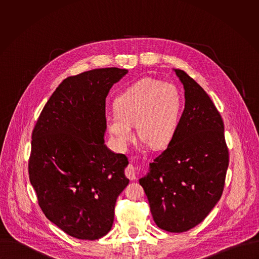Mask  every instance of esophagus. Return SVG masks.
<instances>
[{"label": "esophagus", "instance_id": "34e87169", "mask_svg": "<svg viewBox=\"0 0 259 259\" xmlns=\"http://www.w3.org/2000/svg\"><path fill=\"white\" fill-rule=\"evenodd\" d=\"M137 174H138V167L132 163L128 164V166L125 168V176L132 181L137 179Z\"/></svg>", "mask_w": 259, "mask_h": 259}]
</instances>
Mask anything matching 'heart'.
<instances>
[{
  "instance_id": "1",
  "label": "heart",
  "mask_w": 259,
  "mask_h": 259,
  "mask_svg": "<svg viewBox=\"0 0 259 259\" xmlns=\"http://www.w3.org/2000/svg\"><path fill=\"white\" fill-rule=\"evenodd\" d=\"M182 107V96L176 85L143 78L115 98V111L107 114L106 125L119 148H126L134 139V124L144 147L151 144L160 148L174 138Z\"/></svg>"
}]
</instances>
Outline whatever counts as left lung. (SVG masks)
<instances>
[{"label": "left lung", "mask_w": 259, "mask_h": 259, "mask_svg": "<svg viewBox=\"0 0 259 259\" xmlns=\"http://www.w3.org/2000/svg\"><path fill=\"white\" fill-rule=\"evenodd\" d=\"M185 110L178 130L149 163L140 185L156 225L185 232L202 222L221 199L228 167V149L221 113L205 91L182 70Z\"/></svg>", "instance_id": "1"}]
</instances>
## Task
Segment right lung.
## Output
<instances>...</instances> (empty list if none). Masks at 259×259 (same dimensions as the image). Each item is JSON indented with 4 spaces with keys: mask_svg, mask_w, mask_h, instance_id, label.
I'll return each mask as SVG.
<instances>
[{
    "mask_svg": "<svg viewBox=\"0 0 259 259\" xmlns=\"http://www.w3.org/2000/svg\"><path fill=\"white\" fill-rule=\"evenodd\" d=\"M127 70L88 71L62 81L32 134L30 182L50 222L77 239L111 230L117 196L128 185L122 153L105 145L106 98Z\"/></svg>",
    "mask_w": 259,
    "mask_h": 259,
    "instance_id": "add662e5",
    "label": "right lung"
}]
</instances>
